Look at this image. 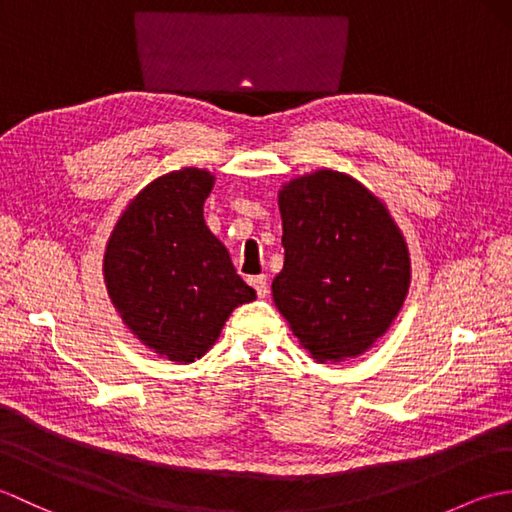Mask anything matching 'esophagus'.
<instances>
[{"label":"esophagus","instance_id":"esophagus-1","mask_svg":"<svg viewBox=\"0 0 512 512\" xmlns=\"http://www.w3.org/2000/svg\"><path fill=\"white\" fill-rule=\"evenodd\" d=\"M250 286H253L257 290L259 297H266L268 295V279L266 275H257V277H250Z\"/></svg>","mask_w":512,"mask_h":512}]
</instances>
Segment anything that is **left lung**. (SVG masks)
Returning a JSON list of instances; mask_svg holds the SVG:
<instances>
[{
    "instance_id": "obj_1",
    "label": "left lung",
    "mask_w": 512,
    "mask_h": 512,
    "mask_svg": "<svg viewBox=\"0 0 512 512\" xmlns=\"http://www.w3.org/2000/svg\"><path fill=\"white\" fill-rule=\"evenodd\" d=\"M284 270L273 299L312 358L365 352L409 290V253L387 209L339 171L292 180L279 193Z\"/></svg>"
}]
</instances>
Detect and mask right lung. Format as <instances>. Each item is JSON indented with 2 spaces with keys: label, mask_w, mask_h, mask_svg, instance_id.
Masks as SVG:
<instances>
[{
  "label": "right lung",
  "mask_w": 512,
  "mask_h": 512,
  "mask_svg": "<svg viewBox=\"0 0 512 512\" xmlns=\"http://www.w3.org/2000/svg\"><path fill=\"white\" fill-rule=\"evenodd\" d=\"M213 176L167 173L127 206L105 253L107 292L140 341L191 363L215 343L228 314L255 299L231 255L204 224Z\"/></svg>",
  "instance_id": "1"
}]
</instances>
